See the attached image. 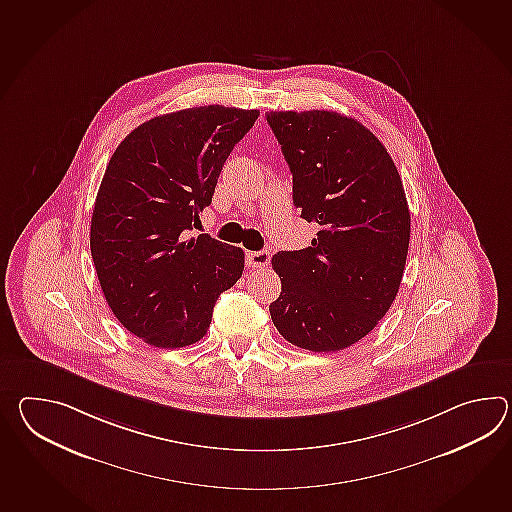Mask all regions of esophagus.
<instances>
[{
	"label": "esophagus",
	"instance_id": "1",
	"mask_svg": "<svg viewBox=\"0 0 512 512\" xmlns=\"http://www.w3.org/2000/svg\"><path fill=\"white\" fill-rule=\"evenodd\" d=\"M268 262H270V253L266 250L248 251L246 253V264H248V268H251V270L264 268V266H268Z\"/></svg>",
	"mask_w": 512,
	"mask_h": 512
}]
</instances>
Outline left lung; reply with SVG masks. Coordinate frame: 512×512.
Instances as JSON below:
<instances>
[{"instance_id": "obj_1", "label": "left lung", "mask_w": 512, "mask_h": 512, "mask_svg": "<svg viewBox=\"0 0 512 512\" xmlns=\"http://www.w3.org/2000/svg\"><path fill=\"white\" fill-rule=\"evenodd\" d=\"M294 178V205L318 226L308 248L279 251L275 329L292 345L334 353L362 340L397 297L409 246L408 200L386 147L353 117L268 112Z\"/></svg>"}]
</instances>
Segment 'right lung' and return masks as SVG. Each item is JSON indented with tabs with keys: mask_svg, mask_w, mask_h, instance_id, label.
<instances>
[{
	"mask_svg": "<svg viewBox=\"0 0 512 512\" xmlns=\"http://www.w3.org/2000/svg\"><path fill=\"white\" fill-rule=\"evenodd\" d=\"M257 117L220 104L187 108L137 126L115 148L91 215V257L115 318L148 345L202 340L216 299L242 275L244 251L189 235Z\"/></svg>",
	"mask_w": 512,
	"mask_h": 512,
	"instance_id": "right-lung-1",
	"label": "right lung"
}]
</instances>
